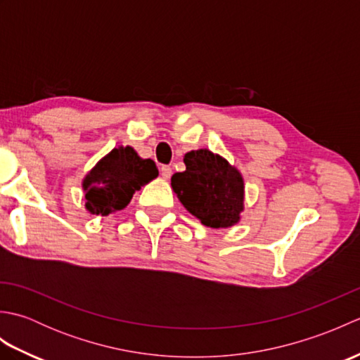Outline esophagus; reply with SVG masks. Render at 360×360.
<instances>
[{
    "label": "esophagus",
    "instance_id": "34e87169",
    "mask_svg": "<svg viewBox=\"0 0 360 360\" xmlns=\"http://www.w3.org/2000/svg\"><path fill=\"white\" fill-rule=\"evenodd\" d=\"M172 168L168 167V165H162L160 167V174H162V178L164 179H170V176H172Z\"/></svg>",
    "mask_w": 360,
    "mask_h": 360
}]
</instances>
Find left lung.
I'll use <instances>...</instances> for the list:
<instances>
[{
    "instance_id": "obj_1",
    "label": "left lung",
    "mask_w": 360,
    "mask_h": 360,
    "mask_svg": "<svg viewBox=\"0 0 360 360\" xmlns=\"http://www.w3.org/2000/svg\"><path fill=\"white\" fill-rule=\"evenodd\" d=\"M186 172L172 176V187L182 205L207 227H231L244 209V182L240 172L210 150L184 156Z\"/></svg>"
}]
</instances>
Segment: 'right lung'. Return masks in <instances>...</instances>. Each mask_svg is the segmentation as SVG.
<instances>
[{
  "label": "right lung",
  "instance_id": "obj_1",
  "mask_svg": "<svg viewBox=\"0 0 360 360\" xmlns=\"http://www.w3.org/2000/svg\"><path fill=\"white\" fill-rule=\"evenodd\" d=\"M158 174L155 160L139 158L131 147L114 148L83 179L85 207L93 215L102 217L125 209L136 190Z\"/></svg>",
  "mask_w": 360,
  "mask_h": 360
}]
</instances>
